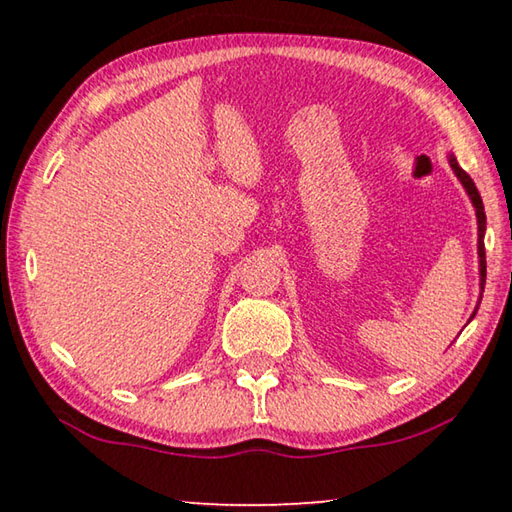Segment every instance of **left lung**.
Segmentation results:
<instances>
[{
	"instance_id": "1",
	"label": "left lung",
	"mask_w": 512,
	"mask_h": 512,
	"mask_svg": "<svg viewBox=\"0 0 512 512\" xmlns=\"http://www.w3.org/2000/svg\"><path fill=\"white\" fill-rule=\"evenodd\" d=\"M447 160H449V167H452V171L456 173V178L461 180V185H463V189L467 192V196H470V201H472V205H474V212H476V225H479V241H476V250H479V275H481V280H479V289H481L479 302H481L483 287H485V246H483V237H485V212H483V201H481L479 189H476V185H474V180H472L470 176H467V173L461 169V164H458L456 155L449 153ZM476 309H479V305H476ZM476 309L472 311L470 320L476 316Z\"/></svg>"
}]
</instances>
